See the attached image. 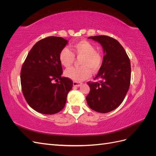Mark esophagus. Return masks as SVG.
Returning a JSON list of instances; mask_svg holds the SVG:
<instances>
[{
	"mask_svg": "<svg viewBox=\"0 0 156 156\" xmlns=\"http://www.w3.org/2000/svg\"><path fill=\"white\" fill-rule=\"evenodd\" d=\"M82 84L81 83H78V82H73V87H79Z\"/></svg>",
	"mask_w": 156,
	"mask_h": 156,
	"instance_id": "obj_1",
	"label": "esophagus"
}]
</instances>
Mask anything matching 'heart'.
Masks as SVG:
<instances>
[{
    "instance_id": "heart-1",
    "label": "heart",
    "mask_w": 156,
    "mask_h": 156,
    "mask_svg": "<svg viewBox=\"0 0 156 156\" xmlns=\"http://www.w3.org/2000/svg\"><path fill=\"white\" fill-rule=\"evenodd\" d=\"M73 53L79 56H83L80 62L79 68H71L65 72V75L75 82H81L91 76L92 72H96L100 69L102 58L97 53L95 46L89 41L83 40L72 45ZM60 64L66 68H69L74 60V55L71 49L65 47L59 54Z\"/></svg>"
}]
</instances>
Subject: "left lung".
I'll return each mask as SVG.
<instances>
[{
    "label": "left lung",
    "instance_id": "left-lung-1",
    "mask_svg": "<svg viewBox=\"0 0 156 156\" xmlns=\"http://www.w3.org/2000/svg\"><path fill=\"white\" fill-rule=\"evenodd\" d=\"M98 42L103 51L101 67L94 79L88 83L90 88L86 100L90 108L101 113L115 110L123 101L131 80V64L124 48L115 39L107 36L88 37Z\"/></svg>",
    "mask_w": 156,
    "mask_h": 156
}]
</instances>
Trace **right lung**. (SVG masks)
I'll return each instance as SVG.
<instances>
[{
  "mask_svg": "<svg viewBox=\"0 0 156 156\" xmlns=\"http://www.w3.org/2000/svg\"><path fill=\"white\" fill-rule=\"evenodd\" d=\"M68 41L49 36L37 41L28 54L21 71L23 94L28 104L44 115L63 109L73 81L62 77L59 54ZM53 81L57 83H55Z\"/></svg>",
  "mask_w": 156,
  "mask_h": 156,
  "instance_id": "right-lung-1",
  "label": "right lung"
}]
</instances>
